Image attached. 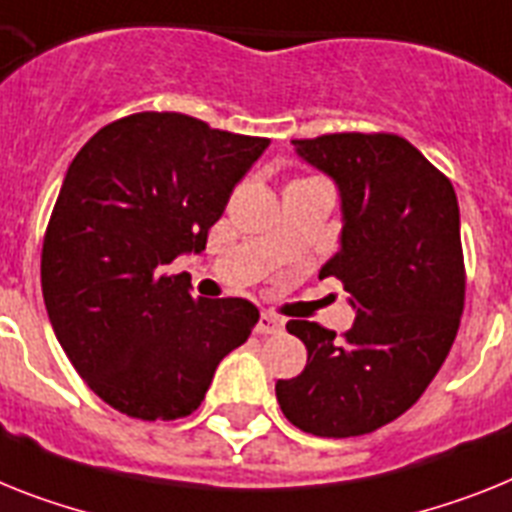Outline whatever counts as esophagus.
Wrapping results in <instances>:
<instances>
[{
	"label": "esophagus",
	"mask_w": 512,
	"mask_h": 512,
	"mask_svg": "<svg viewBox=\"0 0 512 512\" xmlns=\"http://www.w3.org/2000/svg\"><path fill=\"white\" fill-rule=\"evenodd\" d=\"M281 328H283V322L278 320L276 315H270V312H263L255 325V330L260 333V336H268V333H281Z\"/></svg>",
	"instance_id": "34e87169"
}]
</instances>
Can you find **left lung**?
<instances>
[{
    "label": "left lung",
    "mask_w": 512,
    "mask_h": 512,
    "mask_svg": "<svg viewBox=\"0 0 512 512\" xmlns=\"http://www.w3.org/2000/svg\"><path fill=\"white\" fill-rule=\"evenodd\" d=\"M341 195V247L320 268L349 291L356 320L338 341L289 320L302 375L276 382L283 416L317 437L375 432L409 411L455 341L466 296L461 213L450 179L398 135L291 140Z\"/></svg>",
    "instance_id": "1"
}]
</instances>
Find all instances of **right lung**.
Listing matches in <instances>:
<instances>
[{"label":"right lung","mask_w":512,"mask_h":512,"mask_svg":"<svg viewBox=\"0 0 512 512\" xmlns=\"http://www.w3.org/2000/svg\"><path fill=\"white\" fill-rule=\"evenodd\" d=\"M268 145L143 111L106 124L70 163L44 236L41 289L64 354L111 409L143 422L190 416L260 320L247 299H192L190 281L166 265L203 252Z\"/></svg>","instance_id":"add662e5"}]
</instances>
